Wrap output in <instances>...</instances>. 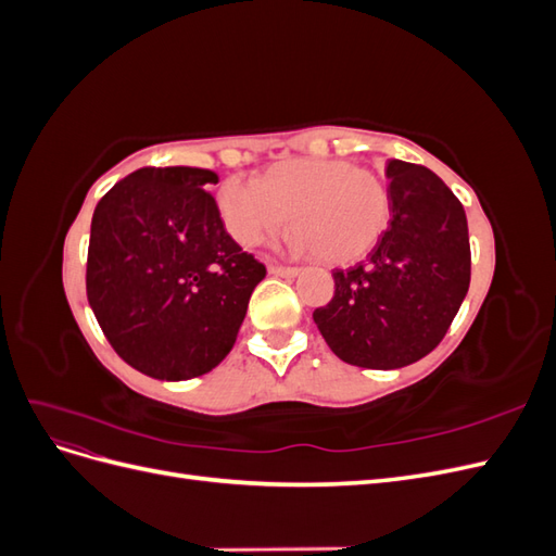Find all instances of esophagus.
I'll list each match as a JSON object with an SVG mask.
<instances>
[{
	"label": "esophagus",
	"mask_w": 556,
	"mask_h": 556,
	"mask_svg": "<svg viewBox=\"0 0 556 556\" xmlns=\"http://www.w3.org/2000/svg\"><path fill=\"white\" fill-rule=\"evenodd\" d=\"M268 274L280 276V278H294V276H299V268L280 266V264H268Z\"/></svg>",
	"instance_id": "34e87169"
}]
</instances>
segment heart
Wrapping results in <instances>:
<instances>
[{"instance_id":"1","label":"heart","mask_w":556,"mask_h":556,"mask_svg":"<svg viewBox=\"0 0 556 556\" xmlns=\"http://www.w3.org/2000/svg\"><path fill=\"white\" fill-rule=\"evenodd\" d=\"M229 237L257 245L294 225L292 248L327 264H350L371 250L390 223V192L380 176L348 160H292L262 180L229 176L217 190Z\"/></svg>"}]
</instances>
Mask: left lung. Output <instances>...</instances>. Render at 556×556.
Returning a JSON list of instances; mask_svg holds the SVG:
<instances>
[{
    "mask_svg": "<svg viewBox=\"0 0 556 556\" xmlns=\"http://www.w3.org/2000/svg\"><path fill=\"white\" fill-rule=\"evenodd\" d=\"M392 220L368 257L333 271V299L313 319L339 359L408 366L443 341L470 282L468 223L433 172L390 160Z\"/></svg>",
    "mask_w": 556,
    "mask_h": 556,
    "instance_id": "1",
    "label": "left lung"
}]
</instances>
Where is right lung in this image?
<instances>
[{
  "mask_svg": "<svg viewBox=\"0 0 556 556\" xmlns=\"http://www.w3.org/2000/svg\"><path fill=\"white\" fill-rule=\"evenodd\" d=\"M215 182L208 169L146 166L94 208L90 308L117 355L150 378L190 380L220 364L266 276L227 233Z\"/></svg>",
  "mask_w": 556,
  "mask_h": 556,
  "instance_id": "add662e5",
  "label": "right lung"
}]
</instances>
